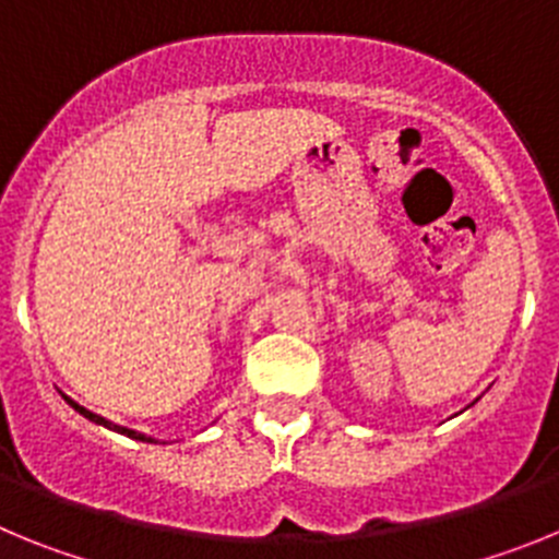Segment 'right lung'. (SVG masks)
I'll list each match as a JSON object with an SVG mask.
<instances>
[{
  "label": "right lung",
  "instance_id": "1",
  "mask_svg": "<svg viewBox=\"0 0 559 559\" xmlns=\"http://www.w3.org/2000/svg\"><path fill=\"white\" fill-rule=\"evenodd\" d=\"M69 406L75 408V412H81L83 417L86 419H92V423H97V426H106V428H111V431H117V433H126V437H133V439H142V442H153L151 437H145V433H136V431H128V428H120V426H111V423H108V419H103V417H97V414H92V412H86V408L83 406H78L75 400H69Z\"/></svg>",
  "mask_w": 559,
  "mask_h": 559
}]
</instances>
